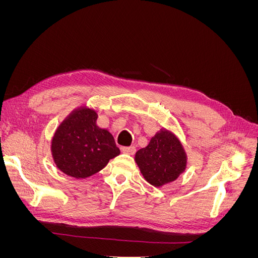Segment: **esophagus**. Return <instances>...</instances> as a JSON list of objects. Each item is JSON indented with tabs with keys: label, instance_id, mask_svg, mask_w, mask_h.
<instances>
[{
	"label": "esophagus",
	"instance_id": "obj_1",
	"mask_svg": "<svg viewBox=\"0 0 258 258\" xmlns=\"http://www.w3.org/2000/svg\"><path fill=\"white\" fill-rule=\"evenodd\" d=\"M136 147L135 146H123L121 147V152L128 155H134L136 153Z\"/></svg>",
	"mask_w": 258,
	"mask_h": 258
}]
</instances>
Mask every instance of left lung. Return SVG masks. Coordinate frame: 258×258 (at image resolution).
Here are the masks:
<instances>
[{
	"label": "left lung",
	"mask_w": 258,
	"mask_h": 258,
	"mask_svg": "<svg viewBox=\"0 0 258 258\" xmlns=\"http://www.w3.org/2000/svg\"><path fill=\"white\" fill-rule=\"evenodd\" d=\"M186 154L177 138L161 130L136 154V161L146 181L159 187L173 182L186 168Z\"/></svg>",
	"instance_id": "8db88e82"
}]
</instances>
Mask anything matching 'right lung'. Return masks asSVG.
<instances>
[{"instance_id": "right-lung-1", "label": "right lung", "mask_w": 258, "mask_h": 258, "mask_svg": "<svg viewBox=\"0 0 258 258\" xmlns=\"http://www.w3.org/2000/svg\"><path fill=\"white\" fill-rule=\"evenodd\" d=\"M98 115L90 108H79L62 121L51 141L53 161L62 172L86 178L102 170L118 156L113 136L97 126Z\"/></svg>"}]
</instances>
